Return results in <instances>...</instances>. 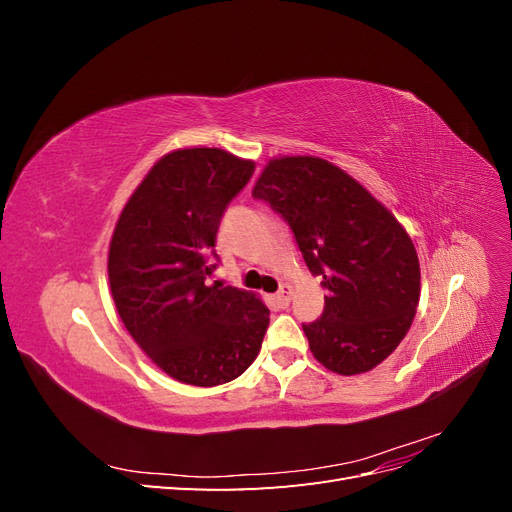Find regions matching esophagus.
Listing matches in <instances>:
<instances>
[{
  "mask_svg": "<svg viewBox=\"0 0 512 512\" xmlns=\"http://www.w3.org/2000/svg\"><path fill=\"white\" fill-rule=\"evenodd\" d=\"M290 297H292V288L288 284H282L280 290H277V294H275V301L282 307H286L290 303Z\"/></svg>",
  "mask_w": 512,
  "mask_h": 512,
  "instance_id": "obj_1",
  "label": "esophagus"
}]
</instances>
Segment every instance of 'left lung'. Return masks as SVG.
<instances>
[{"instance_id": "1", "label": "left lung", "mask_w": 512, "mask_h": 512, "mask_svg": "<svg viewBox=\"0 0 512 512\" xmlns=\"http://www.w3.org/2000/svg\"><path fill=\"white\" fill-rule=\"evenodd\" d=\"M252 194L288 222L327 290L322 316L303 324L316 361L342 376L380 365L406 337L421 297L404 226L359 181L314 156L271 160Z\"/></svg>"}]
</instances>
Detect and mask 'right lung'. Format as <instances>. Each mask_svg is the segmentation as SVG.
<instances>
[{
  "mask_svg": "<svg viewBox=\"0 0 512 512\" xmlns=\"http://www.w3.org/2000/svg\"><path fill=\"white\" fill-rule=\"evenodd\" d=\"M254 162L224 149L166 153L123 207L108 250V282L134 342L164 374L218 386L254 363L269 327L256 294L209 284L215 237Z\"/></svg>",
  "mask_w": 512,
  "mask_h": 512,
  "instance_id": "right-lung-1",
  "label": "right lung"
}]
</instances>
